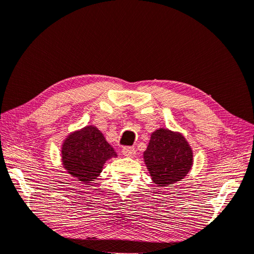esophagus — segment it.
I'll return each instance as SVG.
<instances>
[{
	"label": "esophagus",
	"instance_id": "obj_1",
	"mask_svg": "<svg viewBox=\"0 0 254 254\" xmlns=\"http://www.w3.org/2000/svg\"><path fill=\"white\" fill-rule=\"evenodd\" d=\"M123 155L126 157H134L136 154V151L132 147H124L123 148Z\"/></svg>",
	"mask_w": 254,
	"mask_h": 254
}]
</instances>
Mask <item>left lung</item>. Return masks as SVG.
<instances>
[{
	"mask_svg": "<svg viewBox=\"0 0 254 254\" xmlns=\"http://www.w3.org/2000/svg\"><path fill=\"white\" fill-rule=\"evenodd\" d=\"M152 181L157 187H169L184 179L192 167V150L177 131L158 128L151 133L143 153Z\"/></svg>",
	"mask_w": 254,
	"mask_h": 254,
	"instance_id": "left-lung-1",
	"label": "left lung"
}]
</instances>
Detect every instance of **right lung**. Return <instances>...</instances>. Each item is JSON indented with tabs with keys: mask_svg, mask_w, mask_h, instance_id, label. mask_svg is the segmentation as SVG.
Instances as JSON below:
<instances>
[{
	"mask_svg": "<svg viewBox=\"0 0 254 254\" xmlns=\"http://www.w3.org/2000/svg\"><path fill=\"white\" fill-rule=\"evenodd\" d=\"M117 156L103 133L93 125L68 133L62 145L64 169L67 174L88 186L99 177L105 162Z\"/></svg>",
	"mask_w": 254,
	"mask_h": 254,
	"instance_id": "1",
	"label": "right lung"
}]
</instances>
